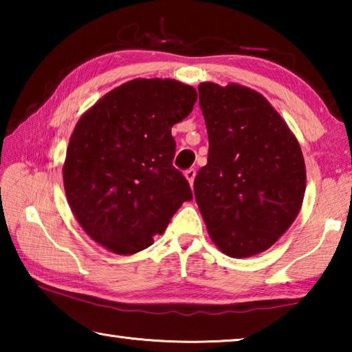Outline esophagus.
Masks as SVG:
<instances>
[{
  "instance_id": "obj_1",
  "label": "esophagus",
  "mask_w": 352,
  "mask_h": 352,
  "mask_svg": "<svg viewBox=\"0 0 352 352\" xmlns=\"http://www.w3.org/2000/svg\"><path fill=\"white\" fill-rule=\"evenodd\" d=\"M184 177H186V180L189 182V184L190 186H192V183H194V178H195V169H188V170H184Z\"/></svg>"
}]
</instances>
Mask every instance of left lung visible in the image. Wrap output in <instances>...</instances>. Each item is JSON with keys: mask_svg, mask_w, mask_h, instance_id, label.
I'll use <instances>...</instances> for the list:
<instances>
[{"mask_svg": "<svg viewBox=\"0 0 352 352\" xmlns=\"http://www.w3.org/2000/svg\"><path fill=\"white\" fill-rule=\"evenodd\" d=\"M199 96L210 151L194 194L208 233L231 258L265 252L301 210V147L269 100L252 88L205 82Z\"/></svg>", "mask_w": 352, "mask_h": 352, "instance_id": "obj_1", "label": "left lung"}]
</instances>
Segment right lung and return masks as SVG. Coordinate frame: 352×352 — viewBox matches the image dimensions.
Masks as SVG:
<instances>
[{
    "instance_id": "right-lung-1",
    "label": "right lung",
    "mask_w": 352,
    "mask_h": 352,
    "mask_svg": "<svg viewBox=\"0 0 352 352\" xmlns=\"http://www.w3.org/2000/svg\"><path fill=\"white\" fill-rule=\"evenodd\" d=\"M197 91L172 79H135L83 113L69 138L63 186L85 233L116 254L151 247L183 201L189 183L172 166L174 124Z\"/></svg>"
}]
</instances>
